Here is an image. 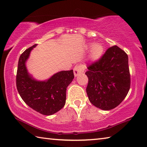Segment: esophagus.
Masks as SVG:
<instances>
[{"label":"esophagus","instance_id":"esophagus-1","mask_svg":"<svg viewBox=\"0 0 147 147\" xmlns=\"http://www.w3.org/2000/svg\"><path fill=\"white\" fill-rule=\"evenodd\" d=\"M84 65H76L74 68V76L77 77V76H79V74L84 72Z\"/></svg>","mask_w":147,"mask_h":147}]
</instances>
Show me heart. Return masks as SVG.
<instances>
[{
  "mask_svg": "<svg viewBox=\"0 0 147 147\" xmlns=\"http://www.w3.org/2000/svg\"><path fill=\"white\" fill-rule=\"evenodd\" d=\"M90 47H92L91 51V58L94 61L98 59L102 56L104 52V47L100 43H90Z\"/></svg>",
  "mask_w": 147,
  "mask_h": 147,
  "instance_id": "obj_1",
  "label": "heart"
}]
</instances>
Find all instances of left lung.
I'll list each match as a JSON object with an SVG mask.
<instances>
[{
    "instance_id": "1",
    "label": "left lung",
    "mask_w": 147,
    "mask_h": 147,
    "mask_svg": "<svg viewBox=\"0 0 147 147\" xmlns=\"http://www.w3.org/2000/svg\"><path fill=\"white\" fill-rule=\"evenodd\" d=\"M88 69L86 93L91 103L105 111L117 107L131 86L127 54L118 46H113Z\"/></svg>"
}]
</instances>
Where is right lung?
Returning <instances> with one entry per match:
<instances>
[{
	"instance_id": "1",
	"label": "right lung",
	"mask_w": 147,
	"mask_h": 147,
	"mask_svg": "<svg viewBox=\"0 0 147 147\" xmlns=\"http://www.w3.org/2000/svg\"><path fill=\"white\" fill-rule=\"evenodd\" d=\"M35 44L22 53L18 60L16 88L27 106L44 115H52L64 107L66 88L74 78L73 70L55 74L44 81L32 78L27 71L26 62Z\"/></svg>"
}]
</instances>
